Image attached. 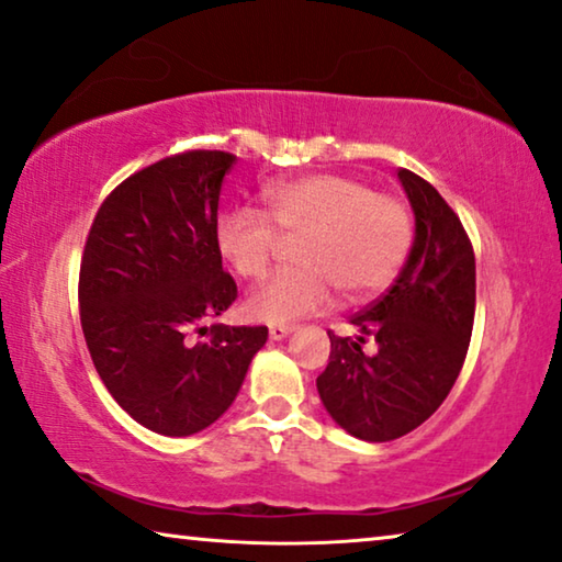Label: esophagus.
I'll list each match as a JSON object with an SVG mask.
<instances>
[{
  "mask_svg": "<svg viewBox=\"0 0 562 562\" xmlns=\"http://www.w3.org/2000/svg\"><path fill=\"white\" fill-rule=\"evenodd\" d=\"M291 331H293V326H289V324H273L269 329V336L273 341H281V339H286Z\"/></svg>",
  "mask_w": 562,
  "mask_h": 562,
  "instance_id": "1",
  "label": "esophagus"
}]
</instances>
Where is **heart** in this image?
<instances>
[{
	"label": "heart",
	"mask_w": 562,
	"mask_h": 562,
	"mask_svg": "<svg viewBox=\"0 0 562 562\" xmlns=\"http://www.w3.org/2000/svg\"><path fill=\"white\" fill-rule=\"evenodd\" d=\"M266 211L231 209L215 226V248L244 281L263 279L281 244L293 246V271L276 273L246 299L256 322L289 324L324 311L334 289L359 301L382 291L409 251L412 221L400 198L374 193L349 176L276 180L263 191Z\"/></svg>",
	"instance_id": "b5f03b06"
}]
</instances>
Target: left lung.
Segmentation results:
<instances>
[{
    "instance_id": "obj_1",
    "label": "left lung",
    "mask_w": 562,
    "mask_h": 562,
    "mask_svg": "<svg viewBox=\"0 0 562 562\" xmlns=\"http://www.w3.org/2000/svg\"><path fill=\"white\" fill-rule=\"evenodd\" d=\"M414 244L392 289L351 316L357 336L331 339L316 379L326 412L364 442L417 429L447 400L474 322V251L457 213L425 178L400 168ZM375 341L374 352L363 344Z\"/></svg>"
}]
</instances>
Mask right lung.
Masks as SVG:
<instances>
[{"label": "right lung", "mask_w": 562, "mask_h": 562, "mask_svg": "<svg viewBox=\"0 0 562 562\" xmlns=\"http://www.w3.org/2000/svg\"><path fill=\"white\" fill-rule=\"evenodd\" d=\"M233 162L188 150L137 170L102 201L85 244L77 293L92 364L137 425L166 437L213 425L269 339L266 326H207L238 296L215 248Z\"/></svg>", "instance_id": "1"}]
</instances>
